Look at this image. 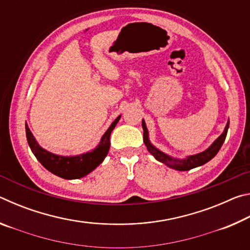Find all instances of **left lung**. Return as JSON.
<instances>
[{"label":"left lung","mask_w":250,"mask_h":250,"mask_svg":"<svg viewBox=\"0 0 250 250\" xmlns=\"http://www.w3.org/2000/svg\"><path fill=\"white\" fill-rule=\"evenodd\" d=\"M228 126H229V121L227 122L226 128H225V130H224V132L219 135V137L217 138V140L215 141L206 151L202 152V153L195 154V155L188 156V158L185 160L173 159V158H171V156L167 155L166 153H163V152H161L160 150H158L156 147L152 146L149 141V137H147V129L146 126L145 121H142L143 141H145V143H146L147 151H149L156 160L160 161V162L167 164V167L174 168V170H177V171H188V170H191V168L201 167V166H203V164L207 163L209 160L213 159L214 156L217 154V152L219 151V149H221L224 141H225V139H226Z\"/></svg>","instance_id":"obj_1"}]
</instances>
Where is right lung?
I'll list each match as a JSON object with an SVG mask.
<instances>
[{"label": "right lung", "mask_w": 250, "mask_h": 250, "mask_svg": "<svg viewBox=\"0 0 250 250\" xmlns=\"http://www.w3.org/2000/svg\"><path fill=\"white\" fill-rule=\"evenodd\" d=\"M119 119L120 116L112 122L110 128L105 131L99 146L94 151L88 152V153L82 155L70 156V158L55 155L50 153V152L44 150L43 147H41L37 145L35 138L33 137L27 125H25V131H26L28 146L31 147L34 155L36 156V159L41 162L42 166L46 170H48L53 174L59 177H62V179L66 180H74L80 179V177L89 174L91 171H94L104 160L110 147V134H111L112 130L115 129Z\"/></svg>", "instance_id": "add662e5"}]
</instances>
